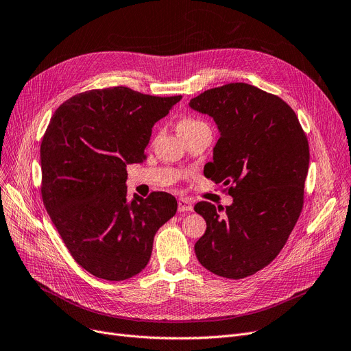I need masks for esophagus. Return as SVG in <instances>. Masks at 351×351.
I'll return each mask as SVG.
<instances>
[{
    "mask_svg": "<svg viewBox=\"0 0 351 351\" xmlns=\"http://www.w3.org/2000/svg\"><path fill=\"white\" fill-rule=\"evenodd\" d=\"M177 203H178V212H183V213L193 212V202L190 199L181 197V199H178Z\"/></svg>",
    "mask_w": 351,
    "mask_h": 351,
    "instance_id": "1",
    "label": "esophagus"
}]
</instances>
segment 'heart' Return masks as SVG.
Segmentation results:
<instances>
[{"label":"heart","instance_id":"heart-1","mask_svg":"<svg viewBox=\"0 0 351 351\" xmlns=\"http://www.w3.org/2000/svg\"><path fill=\"white\" fill-rule=\"evenodd\" d=\"M202 125H206V123L199 121V119H194V118H186L183 121H180L178 131H186V130H191V128H197V127H202Z\"/></svg>","mask_w":351,"mask_h":351}]
</instances>
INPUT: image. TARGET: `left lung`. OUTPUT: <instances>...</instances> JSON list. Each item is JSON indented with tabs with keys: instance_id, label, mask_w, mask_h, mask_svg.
Masks as SVG:
<instances>
[{
	"instance_id": "obj_1",
	"label": "left lung",
	"mask_w": 351,
	"mask_h": 351,
	"mask_svg": "<svg viewBox=\"0 0 351 351\" xmlns=\"http://www.w3.org/2000/svg\"><path fill=\"white\" fill-rule=\"evenodd\" d=\"M190 108L217 123L220 138L204 176L233 197L226 208L194 206L207 223L195 256L210 272L242 279L278 256L301 215L310 164L306 135L287 102L247 83L204 90Z\"/></svg>"
}]
</instances>
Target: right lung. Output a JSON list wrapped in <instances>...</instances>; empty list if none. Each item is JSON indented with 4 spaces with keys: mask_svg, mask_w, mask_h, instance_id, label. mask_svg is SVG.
<instances>
[{
    "mask_svg": "<svg viewBox=\"0 0 351 351\" xmlns=\"http://www.w3.org/2000/svg\"><path fill=\"white\" fill-rule=\"evenodd\" d=\"M181 96L125 86L92 89L63 102L40 147L41 197L73 259L96 278L141 272L154 236L177 212L171 194L127 199V165L143 162L154 123Z\"/></svg>",
    "mask_w": 351,
    "mask_h": 351,
    "instance_id": "add662e5",
    "label": "right lung"
}]
</instances>
